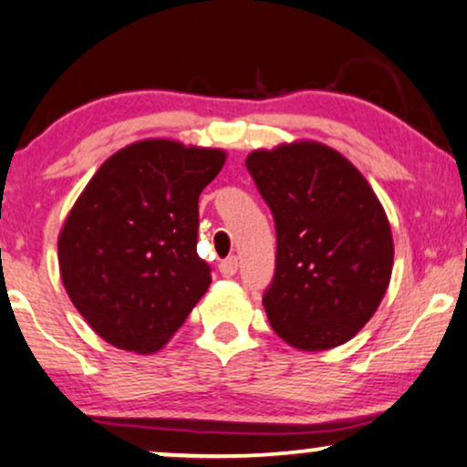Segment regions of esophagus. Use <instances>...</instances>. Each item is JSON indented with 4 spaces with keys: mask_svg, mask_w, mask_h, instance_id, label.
I'll use <instances>...</instances> for the list:
<instances>
[{
    "mask_svg": "<svg viewBox=\"0 0 467 467\" xmlns=\"http://www.w3.org/2000/svg\"><path fill=\"white\" fill-rule=\"evenodd\" d=\"M218 270H221L223 277H234V275L238 273V257L232 255V257H227V260H223Z\"/></svg>",
    "mask_w": 467,
    "mask_h": 467,
    "instance_id": "esophagus-1",
    "label": "esophagus"
}]
</instances>
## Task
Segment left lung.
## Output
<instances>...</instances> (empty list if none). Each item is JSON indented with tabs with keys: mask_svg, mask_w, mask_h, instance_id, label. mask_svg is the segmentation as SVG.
I'll list each match as a JSON object with an SVG mask.
<instances>
[{
	"mask_svg": "<svg viewBox=\"0 0 467 467\" xmlns=\"http://www.w3.org/2000/svg\"><path fill=\"white\" fill-rule=\"evenodd\" d=\"M275 218L270 327L301 350L348 342L377 312L394 266L392 229L366 177L336 149L292 142L246 158Z\"/></svg>",
	"mask_w": 467,
	"mask_h": 467,
	"instance_id": "obj_1",
	"label": "left lung"
}]
</instances>
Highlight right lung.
I'll list each match as a JSON object with an SVG mask.
<instances>
[{
    "instance_id": "add662e5",
    "label": "right lung",
    "mask_w": 467,
    "mask_h": 467,
    "mask_svg": "<svg viewBox=\"0 0 467 467\" xmlns=\"http://www.w3.org/2000/svg\"><path fill=\"white\" fill-rule=\"evenodd\" d=\"M221 149L140 140L99 166L57 238L60 277L78 312L112 347L155 353L212 284L197 253L199 194Z\"/></svg>"
}]
</instances>
